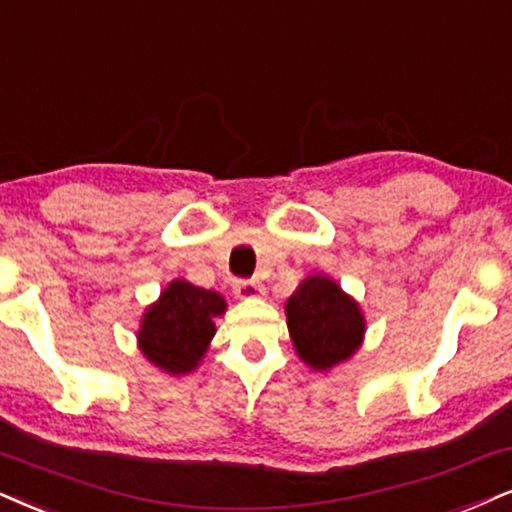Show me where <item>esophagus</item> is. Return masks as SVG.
<instances>
[{
	"label": "esophagus",
	"mask_w": 512,
	"mask_h": 512,
	"mask_svg": "<svg viewBox=\"0 0 512 512\" xmlns=\"http://www.w3.org/2000/svg\"><path fill=\"white\" fill-rule=\"evenodd\" d=\"M235 296L237 299H244V301H249V299H258V296H263V287L258 285V282H249V280H239V282H235Z\"/></svg>",
	"instance_id": "esophagus-1"
}]
</instances>
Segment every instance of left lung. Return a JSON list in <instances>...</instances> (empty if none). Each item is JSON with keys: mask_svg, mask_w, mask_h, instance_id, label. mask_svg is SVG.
Masks as SVG:
<instances>
[{"mask_svg": "<svg viewBox=\"0 0 512 512\" xmlns=\"http://www.w3.org/2000/svg\"><path fill=\"white\" fill-rule=\"evenodd\" d=\"M296 356L311 370L330 372L363 346V308L330 275L304 277L285 304Z\"/></svg>", "mask_w": 512, "mask_h": 512, "instance_id": "1", "label": "left lung"}]
</instances>
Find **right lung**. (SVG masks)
<instances>
[{
    "label": "right lung",
    "mask_w": 512,
    "mask_h": 512,
    "mask_svg": "<svg viewBox=\"0 0 512 512\" xmlns=\"http://www.w3.org/2000/svg\"><path fill=\"white\" fill-rule=\"evenodd\" d=\"M225 311L227 301L218 292L175 277L161 289L159 299L144 308L137 349L166 375H189L204 361L216 337V320Z\"/></svg>",
    "instance_id": "1"
}]
</instances>
